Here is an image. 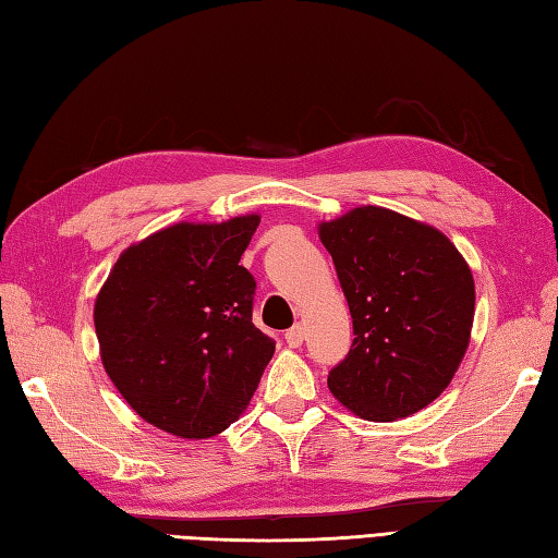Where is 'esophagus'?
Here are the masks:
<instances>
[{
    "label": "esophagus",
    "mask_w": 558,
    "mask_h": 558,
    "mask_svg": "<svg viewBox=\"0 0 558 558\" xmlns=\"http://www.w3.org/2000/svg\"><path fill=\"white\" fill-rule=\"evenodd\" d=\"M303 337H305L303 327H299V325L291 327L287 333H283V339H287V343L291 345V349H299V345L303 343Z\"/></svg>",
    "instance_id": "1"
}]
</instances>
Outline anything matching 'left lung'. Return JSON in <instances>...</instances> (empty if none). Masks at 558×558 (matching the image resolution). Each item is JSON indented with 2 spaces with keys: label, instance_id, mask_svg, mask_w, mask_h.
Returning <instances> with one entry per match:
<instances>
[{
  "label": "left lung",
  "instance_id": "obj_1",
  "mask_svg": "<svg viewBox=\"0 0 558 558\" xmlns=\"http://www.w3.org/2000/svg\"><path fill=\"white\" fill-rule=\"evenodd\" d=\"M353 317V345L327 384L341 405L373 423L423 411L449 387L470 343L475 281L435 227L361 205L319 221Z\"/></svg>",
  "mask_w": 558,
  "mask_h": 558
}]
</instances>
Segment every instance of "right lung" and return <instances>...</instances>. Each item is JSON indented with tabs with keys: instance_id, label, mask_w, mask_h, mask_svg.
<instances>
[{
	"instance_id": "1",
	"label": "right lung",
	"mask_w": 558,
	"mask_h": 558,
	"mask_svg": "<svg viewBox=\"0 0 558 558\" xmlns=\"http://www.w3.org/2000/svg\"><path fill=\"white\" fill-rule=\"evenodd\" d=\"M259 215L179 221L129 245L95 299L105 373L145 423L181 439L225 432L251 403L275 341L253 325L241 255Z\"/></svg>"
}]
</instances>
